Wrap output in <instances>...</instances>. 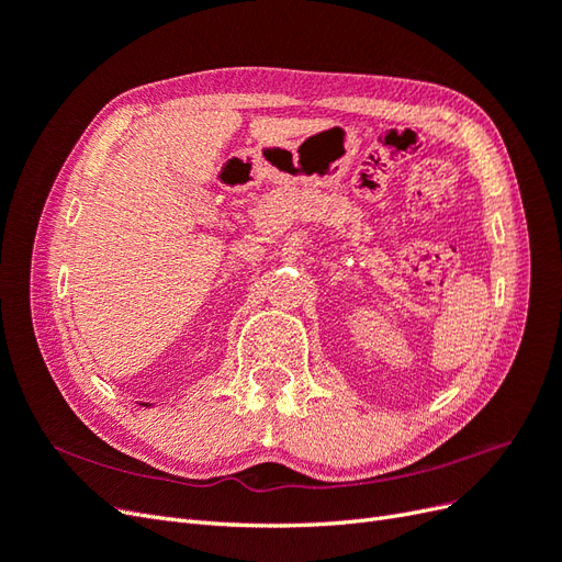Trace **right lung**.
I'll return each mask as SVG.
<instances>
[{
	"instance_id": "1",
	"label": "right lung",
	"mask_w": 562,
	"mask_h": 562,
	"mask_svg": "<svg viewBox=\"0 0 562 562\" xmlns=\"http://www.w3.org/2000/svg\"><path fill=\"white\" fill-rule=\"evenodd\" d=\"M140 405H145V407H147V403H140Z\"/></svg>"
}]
</instances>
